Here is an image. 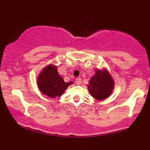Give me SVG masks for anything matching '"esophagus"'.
Wrapping results in <instances>:
<instances>
[{
  "instance_id": "obj_1",
  "label": "esophagus",
  "mask_w": 150,
  "mask_h": 150,
  "mask_svg": "<svg viewBox=\"0 0 150 150\" xmlns=\"http://www.w3.org/2000/svg\"><path fill=\"white\" fill-rule=\"evenodd\" d=\"M81 82H82V80H81V78H80V77H77V78L75 79V83H76L77 85H80Z\"/></svg>"
}]
</instances>
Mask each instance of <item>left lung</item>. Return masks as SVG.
I'll use <instances>...</instances> for the list:
<instances>
[{
	"mask_svg": "<svg viewBox=\"0 0 150 150\" xmlns=\"http://www.w3.org/2000/svg\"><path fill=\"white\" fill-rule=\"evenodd\" d=\"M114 87V80L106 68L96 70L87 85L89 94L97 100H103L109 97Z\"/></svg>",
	"mask_w": 150,
	"mask_h": 150,
	"instance_id": "left-lung-1",
	"label": "left lung"
}]
</instances>
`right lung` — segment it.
Listing matches in <instances>:
<instances>
[{
	"mask_svg": "<svg viewBox=\"0 0 150 150\" xmlns=\"http://www.w3.org/2000/svg\"><path fill=\"white\" fill-rule=\"evenodd\" d=\"M37 84L40 92L49 97H61L67 87L73 85L72 81L65 82L58 73V67L49 64L43 68L37 77Z\"/></svg>",
	"mask_w": 150,
	"mask_h": 150,
	"instance_id": "1",
	"label": "right lung"
}]
</instances>
